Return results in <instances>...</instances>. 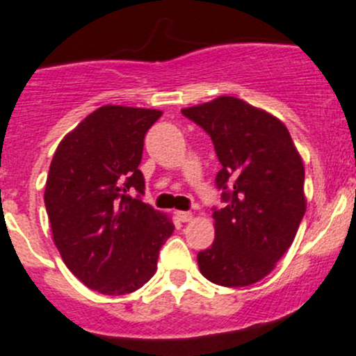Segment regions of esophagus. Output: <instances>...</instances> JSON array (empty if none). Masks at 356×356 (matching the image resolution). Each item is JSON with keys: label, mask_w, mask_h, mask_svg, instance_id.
Wrapping results in <instances>:
<instances>
[{"label": "esophagus", "mask_w": 356, "mask_h": 356, "mask_svg": "<svg viewBox=\"0 0 356 356\" xmlns=\"http://www.w3.org/2000/svg\"><path fill=\"white\" fill-rule=\"evenodd\" d=\"M177 217H179V220H181V222L193 220V213H191V211H177Z\"/></svg>", "instance_id": "1"}]
</instances>
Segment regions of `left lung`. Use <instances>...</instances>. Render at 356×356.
I'll return each mask as SVG.
<instances>
[{
  "mask_svg": "<svg viewBox=\"0 0 356 356\" xmlns=\"http://www.w3.org/2000/svg\"><path fill=\"white\" fill-rule=\"evenodd\" d=\"M213 141L217 174L229 204L213 211L215 241L198 253L213 284L243 288L261 281L293 245L307 210L305 165L288 127L234 96L182 108Z\"/></svg>",
  "mask_w": 356,
  "mask_h": 356,
  "instance_id": "1",
  "label": "left lung"
}]
</instances>
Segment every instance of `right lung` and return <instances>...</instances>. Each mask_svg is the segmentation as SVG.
Instances as JSON below:
<instances>
[{
    "mask_svg": "<svg viewBox=\"0 0 356 356\" xmlns=\"http://www.w3.org/2000/svg\"><path fill=\"white\" fill-rule=\"evenodd\" d=\"M160 110L105 105L60 141L46 179L44 204L55 246L88 288L118 296L145 286L160 248L174 232L170 215L143 193L145 134Z\"/></svg>",
    "mask_w": 356,
    "mask_h": 356,
    "instance_id": "obj_1",
    "label": "right lung"
}]
</instances>
